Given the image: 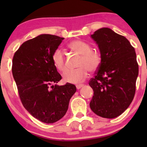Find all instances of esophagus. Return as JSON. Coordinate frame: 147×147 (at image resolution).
Instances as JSON below:
<instances>
[{
    "instance_id": "34e87169",
    "label": "esophagus",
    "mask_w": 147,
    "mask_h": 147,
    "mask_svg": "<svg viewBox=\"0 0 147 147\" xmlns=\"http://www.w3.org/2000/svg\"><path fill=\"white\" fill-rule=\"evenodd\" d=\"M83 87V84H78V85H76V87H77V89H78V90H79V89H80V88H82V87Z\"/></svg>"
}]
</instances>
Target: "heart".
<instances>
[{"mask_svg":"<svg viewBox=\"0 0 147 147\" xmlns=\"http://www.w3.org/2000/svg\"><path fill=\"white\" fill-rule=\"evenodd\" d=\"M68 47L72 51L80 55L78 63L79 68L73 70H67L63 74V80L65 82L77 84L82 82L88 75V70L92 72L97 70L101 65L102 57L98 50L92 49L88 42L81 40H75L69 42ZM52 60L55 67L60 72L67 69V61L65 52L57 48L52 55Z\"/></svg>","mask_w":147,"mask_h":147,"instance_id":"obj_1","label":"heart"}]
</instances>
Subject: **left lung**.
<instances>
[{"mask_svg":"<svg viewBox=\"0 0 147 147\" xmlns=\"http://www.w3.org/2000/svg\"><path fill=\"white\" fill-rule=\"evenodd\" d=\"M91 37L102 60L89 82L94 91L90 106L98 116L112 119L129 107L135 94L139 74L135 50L125 37L108 28L97 30Z\"/></svg>","mask_w":147,"mask_h":147,"instance_id":"1","label":"left lung"}]
</instances>
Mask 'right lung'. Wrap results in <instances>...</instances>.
<instances>
[{
  "label": "right lung",
  "mask_w": 147,
  "mask_h": 147,
  "mask_svg": "<svg viewBox=\"0 0 147 147\" xmlns=\"http://www.w3.org/2000/svg\"><path fill=\"white\" fill-rule=\"evenodd\" d=\"M63 39L48 34L38 35L23 42L13 57L12 72L23 107L46 124L64 117L77 90L75 85L68 82L51 85L62 79L52 55Z\"/></svg>",
  "instance_id": "right-lung-1"
}]
</instances>
